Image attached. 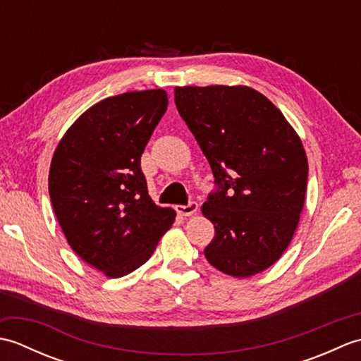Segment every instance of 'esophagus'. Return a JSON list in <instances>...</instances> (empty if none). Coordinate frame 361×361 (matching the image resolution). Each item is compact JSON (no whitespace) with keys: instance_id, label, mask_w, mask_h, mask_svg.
Segmentation results:
<instances>
[{"instance_id":"obj_1","label":"esophagus","mask_w":361,"mask_h":361,"mask_svg":"<svg viewBox=\"0 0 361 361\" xmlns=\"http://www.w3.org/2000/svg\"><path fill=\"white\" fill-rule=\"evenodd\" d=\"M176 212L180 214V216H185V217H190L194 216V214L198 211V204L195 202H190L189 204H178L175 206Z\"/></svg>"}]
</instances>
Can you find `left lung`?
<instances>
[{
  "instance_id": "1",
  "label": "left lung",
  "mask_w": 361,
  "mask_h": 361,
  "mask_svg": "<svg viewBox=\"0 0 361 361\" xmlns=\"http://www.w3.org/2000/svg\"><path fill=\"white\" fill-rule=\"evenodd\" d=\"M175 105L219 186L202 206L216 228L206 259L234 278L267 270L287 250L304 208L309 163L301 137L250 87H176Z\"/></svg>"
}]
</instances>
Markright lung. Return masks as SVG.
I'll use <instances>...</instances> for the list:
<instances>
[{
	"instance_id": "add662e5",
	"label": "right lung",
	"mask_w": 361,
	"mask_h": 361,
	"mask_svg": "<svg viewBox=\"0 0 361 361\" xmlns=\"http://www.w3.org/2000/svg\"><path fill=\"white\" fill-rule=\"evenodd\" d=\"M164 90L106 97L60 140L49 197L73 251L109 278L147 262L175 220L149 195L141 155L167 110Z\"/></svg>"
}]
</instances>
